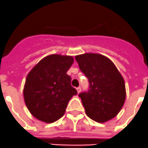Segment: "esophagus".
<instances>
[{
    "label": "esophagus",
    "instance_id": "obj_1",
    "mask_svg": "<svg viewBox=\"0 0 148 148\" xmlns=\"http://www.w3.org/2000/svg\"><path fill=\"white\" fill-rule=\"evenodd\" d=\"M76 90H77V92H78V93H79V92H81V90H82V88H81L80 87H78L76 88Z\"/></svg>",
    "mask_w": 148,
    "mask_h": 148
}]
</instances>
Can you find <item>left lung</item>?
<instances>
[{
	"label": "left lung",
	"instance_id": "1",
	"mask_svg": "<svg viewBox=\"0 0 148 148\" xmlns=\"http://www.w3.org/2000/svg\"><path fill=\"white\" fill-rule=\"evenodd\" d=\"M75 58L90 83L88 91L78 95L87 116L99 123L116 117L125 104L126 90L113 61L97 53H84Z\"/></svg>",
	"mask_w": 148,
	"mask_h": 148
}]
</instances>
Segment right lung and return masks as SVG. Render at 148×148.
Instances as JSON below:
<instances>
[{
	"label": "right lung",
	"mask_w": 148,
	"mask_h": 148,
	"mask_svg": "<svg viewBox=\"0 0 148 148\" xmlns=\"http://www.w3.org/2000/svg\"><path fill=\"white\" fill-rule=\"evenodd\" d=\"M72 56L49 55L42 58L27 75L23 98L29 111L37 119L53 123L65 113L69 101L77 91L71 86L66 72Z\"/></svg>",
	"instance_id": "right-lung-1"
}]
</instances>
